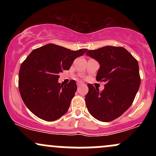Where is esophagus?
<instances>
[{
  "instance_id": "34e87169",
  "label": "esophagus",
  "mask_w": 156,
  "mask_h": 156,
  "mask_svg": "<svg viewBox=\"0 0 156 156\" xmlns=\"http://www.w3.org/2000/svg\"><path fill=\"white\" fill-rule=\"evenodd\" d=\"M77 86H78V87H81V86H85V84L81 83V82H78V83H77Z\"/></svg>"
}]
</instances>
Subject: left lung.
Returning <instances> with one entry per match:
<instances>
[{"mask_svg": "<svg viewBox=\"0 0 156 156\" xmlns=\"http://www.w3.org/2000/svg\"><path fill=\"white\" fill-rule=\"evenodd\" d=\"M86 54L99 62L96 79L105 83L102 92L92 84L87 85V109L98 120L113 121L126 112L133 102L141 83L139 64L122 47L105 46L90 50Z\"/></svg>", "mask_w": 156, "mask_h": 156, "instance_id": "1", "label": "left lung"}]
</instances>
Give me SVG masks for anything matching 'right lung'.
Listing matches in <instances>:
<instances>
[{
  "label": "right lung",
  "instance_id": "1",
  "mask_svg": "<svg viewBox=\"0 0 156 156\" xmlns=\"http://www.w3.org/2000/svg\"><path fill=\"white\" fill-rule=\"evenodd\" d=\"M87 51H71L48 44L34 50L23 62L19 72V91L27 108L37 117L51 122L66 114L77 85L75 80L61 85L58 73L68 70L77 57Z\"/></svg>",
  "mask_w": 156,
  "mask_h": 156
}]
</instances>
